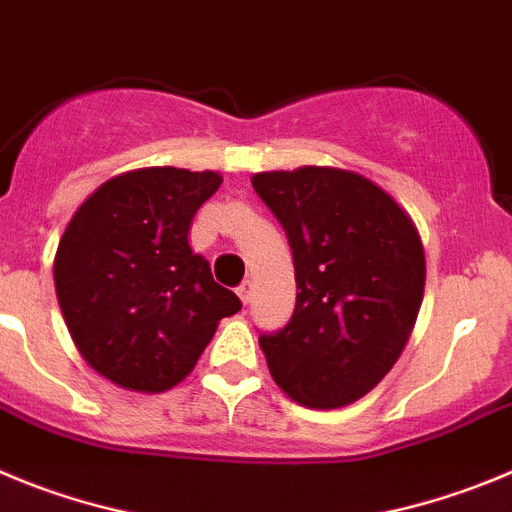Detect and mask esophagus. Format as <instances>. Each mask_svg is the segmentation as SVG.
Wrapping results in <instances>:
<instances>
[{
	"mask_svg": "<svg viewBox=\"0 0 512 512\" xmlns=\"http://www.w3.org/2000/svg\"><path fill=\"white\" fill-rule=\"evenodd\" d=\"M237 296L242 298V303H250V298H252V280H242V283H239V288H237Z\"/></svg>",
	"mask_w": 512,
	"mask_h": 512,
	"instance_id": "1",
	"label": "esophagus"
}]
</instances>
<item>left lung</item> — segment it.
Masks as SVG:
<instances>
[{
  "instance_id": "obj_1",
  "label": "left lung",
  "mask_w": 512,
  "mask_h": 512,
  "mask_svg": "<svg viewBox=\"0 0 512 512\" xmlns=\"http://www.w3.org/2000/svg\"><path fill=\"white\" fill-rule=\"evenodd\" d=\"M252 188L296 267L293 316L260 334L270 375L306 408L354 403L388 375L421 308L426 262L411 216L339 168L257 173Z\"/></svg>"
}]
</instances>
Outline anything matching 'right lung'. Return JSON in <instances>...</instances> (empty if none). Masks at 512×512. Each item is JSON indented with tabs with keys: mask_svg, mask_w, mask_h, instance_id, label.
Here are the masks:
<instances>
[{
	"mask_svg": "<svg viewBox=\"0 0 512 512\" xmlns=\"http://www.w3.org/2000/svg\"><path fill=\"white\" fill-rule=\"evenodd\" d=\"M222 176L142 168L96 188L73 214L55 255V293L78 352L127 390L181 382L242 308L191 252L188 227Z\"/></svg>",
	"mask_w": 512,
	"mask_h": 512,
	"instance_id": "1",
	"label": "right lung"
}]
</instances>
